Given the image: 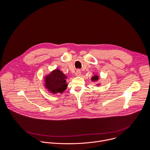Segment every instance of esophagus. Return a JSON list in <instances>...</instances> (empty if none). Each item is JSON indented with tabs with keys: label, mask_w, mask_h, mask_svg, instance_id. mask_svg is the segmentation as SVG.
I'll list each match as a JSON object with an SVG mask.
<instances>
[{
	"label": "esophagus",
	"mask_w": 150,
	"mask_h": 150,
	"mask_svg": "<svg viewBox=\"0 0 150 150\" xmlns=\"http://www.w3.org/2000/svg\"><path fill=\"white\" fill-rule=\"evenodd\" d=\"M81 71L80 70H77L75 73V76L76 77H80L81 76Z\"/></svg>",
	"instance_id": "esophagus-1"
}]
</instances>
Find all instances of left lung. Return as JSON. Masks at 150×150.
<instances>
[{
	"mask_svg": "<svg viewBox=\"0 0 150 150\" xmlns=\"http://www.w3.org/2000/svg\"><path fill=\"white\" fill-rule=\"evenodd\" d=\"M93 74H94V73H93ZM99 75H98L97 74H94L93 76L92 77V78H91V81H93V83H96V82H97V83L96 84V86H100L101 85V83H98V81H99Z\"/></svg>",
	"mask_w": 150,
	"mask_h": 150,
	"instance_id": "8db88e82",
	"label": "left lung"
}]
</instances>
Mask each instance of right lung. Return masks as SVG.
I'll return each instance as SVG.
<instances>
[{"mask_svg":"<svg viewBox=\"0 0 150 150\" xmlns=\"http://www.w3.org/2000/svg\"><path fill=\"white\" fill-rule=\"evenodd\" d=\"M44 78V88L49 93L53 95L63 93L68 86L66 81L67 76L58 69L46 74Z\"/></svg>","mask_w":150,"mask_h":150,"instance_id":"right-lung-1","label":"right lung"}]
</instances>
